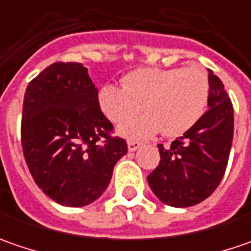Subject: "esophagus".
Here are the masks:
<instances>
[{
	"label": "esophagus",
	"instance_id": "obj_1",
	"mask_svg": "<svg viewBox=\"0 0 251 251\" xmlns=\"http://www.w3.org/2000/svg\"><path fill=\"white\" fill-rule=\"evenodd\" d=\"M127 145H128V151H131V152H134V151H137L138 148L141 147V142H138V141H132L130 140L128 142H127Z\"/></svg>",
	"mask_w": 251,
	"mask_h": 251
}]
</instances>
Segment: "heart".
I'll return each instance as SVG.
<instances>
[{
  "label": "heart",
  "instance_id": "b5f03b06",
  "mask_svg": "<svg viewBox=\"0 0 251 251\" xmlns=\"http://www.w3.org/2000/svg\"><path fill=\"white\" fill-rule=\"evenodd\" d=\"M121 85H103L98 92V106L114 124L129 120L144 107L145 116L119 128L128 138H150L159 131L168 138L183 135L202 117L209 99L207 74L197 67L137 68L123 76Z\"/></svg>",
  "mask_w": 251,
  "mask_h": 251
}]
</instances>
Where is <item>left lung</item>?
I'll use <instances>...</instances> for the list:
<instances>
[{"instance_id": "1", "label": "left lung", "mask_w": 251, "mask_h": 251, "mask_svg": "<svg viewBox=\"0 0 251 251\" xmlns=\"http://www.w3.org/2000/svg\"><path fill=\"white\" fill-rule=\"evenodd\" d=\"M208 109L183 137L165 148L148 176L155 196L170 207L186 208L208 198L225 175L233 140V107L222 81L208 70Z\"/></svg>"}]
</instances>
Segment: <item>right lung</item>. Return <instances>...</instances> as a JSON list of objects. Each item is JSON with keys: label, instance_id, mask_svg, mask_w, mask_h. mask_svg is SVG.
<instances>
[{"label": "right lung", "instance_id": "right-lung-1", "mask_svg": "<svg viewBox=\"0 0 251 251\" xmlns=\"http://www.w3.org/2000/svg\"><path fill=\"white\" fill-rule=\"evenodd\" d=\"M98 106V89L79 63H54L32 79L21 138L26 165L46 196L65 207L100 197L127 142Z\"/></svg>", "mask_w": 251, "mask_h": 251}]
</instances>
